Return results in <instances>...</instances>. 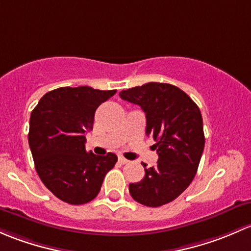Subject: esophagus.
Returning a JSON list of instances; mask_svg holds the SVG:
<instances>
[{"mask_svg": "<svg viewBox=\"0 0 251 251\" xmlns=\"http://www.w3.org/2000/svg\"><path fill=\"white\" fill-rule=\"evenodd\" d=\"M118 162H120L121 164H126L129 161H128V159H126L125 157H118Z\"/></svg>", "mask_w": 251, "mask_h": 251, "instance_id": "esophagus-1", "label": "esophagus"}]
</instances>
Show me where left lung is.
Listing matches in <instances>:
<instances>
[{
  "label": "left lung",
  "instance_id": "obj_1",
  "mask_svg": "<svg viewBox=\"0 0 251 251\" xmlns=\"http://www.w3.org/2000/svg\"><path fill=\"white\" fill-rule=\"evenodd\" d=\"M123 100L139 105L146 115V135L153 138L158 161L145 168L141 181L130 183L129 192L138 203L161 206L190 186L204 150L203 120L200 107L180 88L150 82L122 90Z\"/></svg>",
  "mask_w": 251,
  "mask_h": 251
}]
</instances>
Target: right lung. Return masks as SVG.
<instances>
[{
	"mask_svg": "<svg viewBox=\"0 0 251 251\" xmlns=\"http://www.w3.org/2000/svg\"><path fill=\"white\" fill-rule=\"evenodd\" d=\"M116 90L63 87L46 93L30 117L29 145L36 172L63 202L79 205L94 200L117 156L86 151V133L94 115Z\"/></svg>",
	"mask_w": 251,
	"mask_h": 251,
	"instance_id": "1",
	"label": "right lung"
}]
</instances>
